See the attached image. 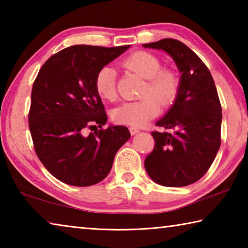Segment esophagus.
Here are the masks:
<instances>
[{"instance_id":"obj_1","label":"esophagus","mask_w":248,"mask_h":248,"mask_svg":"<svg viewBox=\"0 0 248 248\" xmlns=\"http://www.w3.org/2000/svg\"><path fill=\"white\" fill-rule=\"evenodd\" d=\"M129 130H130V133H131L132 136H134V134H137V133L140 132V130L138 129V128H136V127H130Z\"/></svg>"}]
</instances>
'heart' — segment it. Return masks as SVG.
<instances>
[{
	"label": "heart",
	"instance_id": "b5f03b06",
	"mask_svg": "<svg viewBox=\"0 0 248 248\" xmlns=\"http://www.w3.org/2000/svg\"><path fill=\"white\" fill-rule=\"evenodd\" d=\"M124 66L145 78L141 96L137 102L120 105L112 111V118L118 124L143 127L159 111V103L164 106L171 104L177 97L179 78L170 70L161 69V62L154 54L137 51L124 60ZM116 70L110 65L103 66L95 77V89L100 97L114 100L116 92Z\"/></svg>",
	"mask_w": 248,
	"mask_h": 248
}]
</instances>
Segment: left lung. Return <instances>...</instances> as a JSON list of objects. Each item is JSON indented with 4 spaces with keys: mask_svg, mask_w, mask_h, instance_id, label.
Returning a JSON list of instances; mask_svg holds the SVG:
<instances>
[{
    "mask_svg": "<svg viewBox=\"0 0 248 248\" xmlns=\"http://www.w3.org/2000/svg\"><path fill=\"white\" fill-rule=\"evenodd\" d=\"M170 54L182 75L174 104L156 121L167 132H152L155 146L144 167L165 187H184L207 173L220 149L222 108L212 75L182 41L166 38L142 45Z\"/></svg>",
    "mask_w": 248,
    "mask_h": 248,
    "instance_id": "obj_1",
    "label": "left lung"
}]
</instances>
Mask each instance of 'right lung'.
I'll use <instances>...</instances> for the list:
<instances>
[{
    "mask_svg": "<svg viewBox=\"0 0 248 248\" xmlns=\"http://www.w3.org/2000/svg\"><path fill=\"white\" fill-rule=\"evenodd\" d=\"M129 48L71 46L50 57L33 82L28 115L33 146L49 173L62 183L86 187L102 182L130 139L124 125L84 134L86 128L107 123L96 74Z\"/></svg>",
    "mask_w": 248,
    "mask_h": 248,
    "instance_id": "right-lung-1",
    "label": "right lung"
}]
</instances>
